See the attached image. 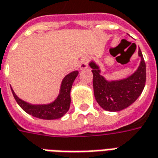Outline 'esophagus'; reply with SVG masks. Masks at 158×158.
<instances>
[{
    "instance_id": "34e87169",
    "label": "esophagus",
    "mask_w": 158,
    "mask_h": 158,
    "mask_svg": "<svg viewBox=\"0 0 158 158\" xmlns=\"http://www.w3.org/2000/svg\"><path fill=\"white\" fill-rule=\"evenodd\" d=\"M88 62H89V58L85 56L80 60V63H79V68L81 70H85L88 68Z\"/></svg>"
}]
</instances>
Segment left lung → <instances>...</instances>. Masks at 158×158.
I'll return each instance as SVG.
<instances>
[{"mask_svg":"<svg viewBox=\"0 0 158 158\" xmlns=\"http://www.w3.org/2000/svg\"><path fill=\"white\" fill-rule=\"evenodd\" d=\"M140 63L131 75L121 79H107L101 74L99 65L91 60L89 66L93 73L94 96L101 108L110 112H117L135 102L145 85L146 68L143 55L139 48Z\"/></svg>","mask_w":158,"mask_h":158,"instance_id":"left-lung-1","label":"left lung"}]
</instances>
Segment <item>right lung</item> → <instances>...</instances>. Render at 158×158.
<instances>
[{"instance_id":"1","label":"right lung","mask_w":158,"mask_h":158,"mask_svg":"<svg viewBox=\"0 0 158 158\" xmlns=\"http://www.w3.org/2000/svg\"><path fill=\"white\" fill-rule=\"evenodd\" d=\"M78 75H79V71L76 70L71 72L68 75L65 76L60 84L59 94L53 102L48 103L33 104L31 102H26L19 98L15 94L11 85L10 87L18 104L26 113L34 117L43 119V120H56L62 117L69 110L71 103L70 92H71L73 84Z\"/></svg>"}]
</instances>
